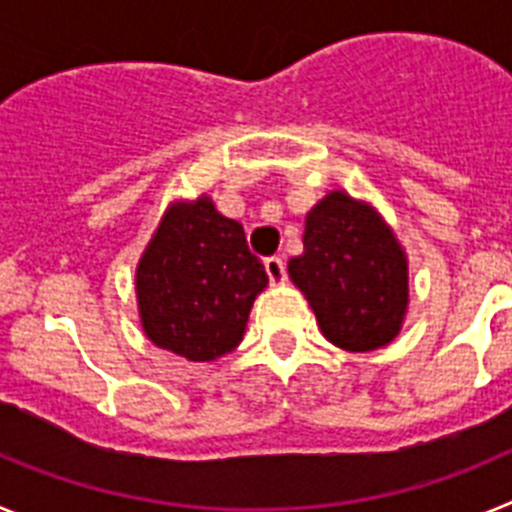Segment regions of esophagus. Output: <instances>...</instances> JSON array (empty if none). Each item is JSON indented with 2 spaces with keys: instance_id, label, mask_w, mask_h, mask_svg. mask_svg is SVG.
<instances>
[{
  "instance_id": "esophagus-1",
  "label": "esophagus",
  "mask_w": 512,
  "mask_h": 512,
  "mask_svg": "<svg viewBox=\"0 0 512 512\" xmlns=\"http://www.w3.org/2000/svg\"><path fill=\"white\" fill-rule=\"evenodd\" d=\"M264 269H266V274H269L271 284H284V279H287V266H284V261L279 259V256H271V259H266Z\"/></svg>"
}]
</instances>
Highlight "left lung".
<instances>
[{
	"mask_svg": "<svg viewBox=\"0 0 512 512\" xmlns=\"http://www.w3.org/2000/svg\"><path fill=\"white\" fill-rule=\"evenodd\" d=\"M295 282L333 346L366 354L400 336L410 302L408 253L379 210L333 189L305 215Z\"/></svg>",
	"mask_w": 512,
	"mask_h": 512,
	"instance_id": "left-lung-1",
	"label": "left lung"
}]
</instances>
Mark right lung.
I'll return each mask as SVG.
<instances>
[{"label": "right lung", "mask_w": 512, "mask_h": 512, "mask_svg": "<svg viewBox=\"0 0 512 512\" xmlns=\"http://www.w3.org/2000/svg\"><path fill=\"white\" fill-rule=\"evenodd\" d=\"M266 284L238 220L220 215L207 194L174 200L135 266L140 325L153 346L215 361L243 341Z\"/></svg>", "instance_id": "obj_1"}]
</instances>
